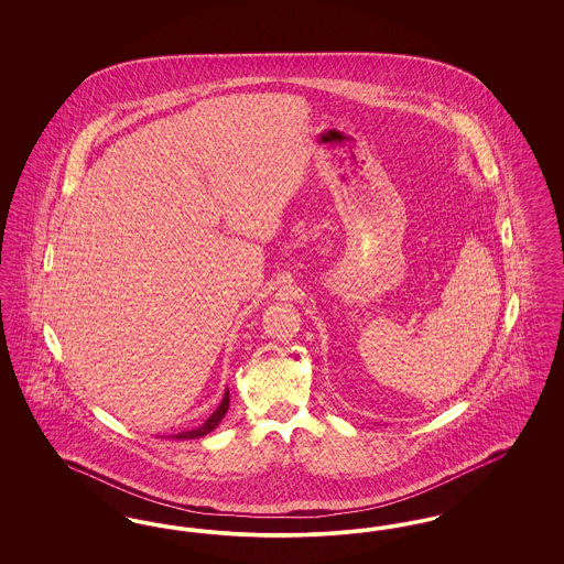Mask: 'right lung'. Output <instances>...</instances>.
Segmentation results:
<instances>
[{"mask_svg":"<svg viewBox=\"0 0 564 564\" xmlns=\"http://www.w3.org/2000/svg\"><path fill=\"white\" fill-rule=\"evenodd\" d=\"M228 405H230V393H228V389H226V393H224V398H221V403L215 408L214 414H212V416H209L200 427H196V430L182 431V433H175V435H173V440H196V437H203V435L212 433V431L221 423V419L226 416Z\"/></svg>","mask_w":564,"mask_h":564,"instance_id":"add662e5","label":"right lung"}]
</instances>
